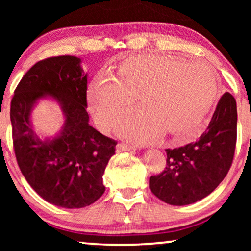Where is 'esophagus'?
<instances>
[{
    "mask_svg": "<svg viewBox=\"0 0 251 251\" xmlns=\"http://www.w3.org/2000/svg\"><path fill=\"white\" fill-rule=\"evenodd\" d=\"M133 149H135V146L129 145V144H125V143H120V144H118V146H116V150H118V152H123V151H130V150H133Z\"/></svg>",
    "mask_w": 251,
    "mask_h": 251,
    "instance_id": "obj_1",
    "label": "esophagus"
}]
</instances>
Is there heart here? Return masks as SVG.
Instances as JSON below:
<instances>
[{
	"label": "heart",
	"instance_id": "obj_1",
	"mask_svg": "<svg viewBox=\"0 0 251 251\" xmlns=\"http://www.w3.org/2000/svg\"><path fill=\"white\" fill-rule=\"evenodd\" d=\"M217 95V75L208 63L147 56L129 60L118 76L99 74L89 89V106L99 128L108 131L140 96L144 108L121 126L122 135L145 142L166 131L185 140L197 133Z\"/></svg>",
	"mask_w": 251,
	"mask_h": 251
}]
</instances>
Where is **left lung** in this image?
Listing matches in <instances>:
<instances>
[{
	"label": "left lung",
	"instance_id": "left-lung-1",
	"mask_svg": "<svg viewBox=\"0 0 251 251\" xmlns=\"http://www.w3.org/2000/svg\"><path fill=\"white\" fill-rule=\"evenodd\" d=\"M236 122V101L229 92H225L208 128L197 142L166 150V168L150 177L152 193L171 205L194 203L210 194L232 166Z\"/></svg>",
	"mask_w": 251,
	"mask_h": 251
}]
</instances>
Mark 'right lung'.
I'll return each mask as SVG.
<instances>
[{"label": "right lung", "mask_w": 251, "mask_h": 251, "mask_svg": "<svg viewBox=\"0 0 251 251\" xmlns=\"http://www.w3.org/2000/svg\"><path fill=\"white\" fill-rule=\"evenodd\" d=\"M74 56L50 57L29 68L17 85L10 107L12 142L20 171L44 200L61 208H83L104 194L102 175L116 142L89 125L87 74ZM51 95L65 115L63 130L41 140L30 125L39 99Z\"/></svg>", "instance_id": "obj_1"}]
</instances>
